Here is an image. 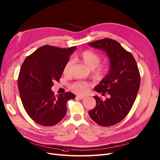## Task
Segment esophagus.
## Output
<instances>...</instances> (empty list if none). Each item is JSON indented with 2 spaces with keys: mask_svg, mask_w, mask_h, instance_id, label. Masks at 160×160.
<instances>
[{
  "mask_svg": "<svg viewBox=\"0 0 160 160\" xmlns=\"http://www.w3.org/2000/svg\"><path fill=\"white\" fill-rule=\"evenodd\" d=\"M76 98H78L79 99H83L86 98V96H82V95H77L76 96Z\"/></svg>",
  "mask_w": 160,
  "mask_h": 160,
  "instance_id": "esophagus-1",
  "label": "esophagus"
}]
</instances>
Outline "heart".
I'll use <instances>...</instances> for the list:
<instances>
[{"label": "heart", "instance_id": "1", "mask_svg": "<svg viewBox=\"0 0 160 160\" xmlns=\"http://www.w3.org/2000/svg\"><path fill=\"white\" fill-rule=\"evenodd\" d=\"M78 59L84 63L87 67L92 70L93 77L97 79L102 78L109 71V66L107 64H99L101 56L97 53L89 50L82 52L78 56ZM72 61H68L63 68V74H68L70 72ZM71 89L74 93L78 94L85 93L89 88L88 82L83 81L75 82L71 85Z\"/></svg>", "mask_w": 160, "mask_h": 160}]
</instances>
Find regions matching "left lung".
I'll return each mask as SVG.
<instances>
[{
  "instance_id": "obj_1",
  "label": "left lung",
  "mask_w": 160,
  "mask_h": 160,
  "mask_svg": "<svg viewBox=\"0 0 160 160\" xmlns=\"http://www.w3.org/2000/svg\"><path fill=\"white\" fill-rule=\"evenodd\" d=\"M89 45L107 52L110 68L108 74L94 88L102 95H110V97L102 100L94 96L96 106L88 113L99 126H113L121 122L133 107L140 87L139 71L133 55L117 41L106 38Z\"/></svg>"
}]
</instances>
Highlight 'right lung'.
I'll list each match as a JSON object with an SVG mask.
<instances>
[{"instance_id": "right-lung-1", "label": "right lung", "mask_w": 160, "mask_h": 160, "mask_svg": "<svg viewBox=\"0 0 160 160\" xmlns=\"http://www.w3.org/2000/svg\"><path fill=\"white\" fill-rule=\"evenodd\" d=\"M76 48L41 46L27 56L21 67L18 80L21 99L27 114L41 126L58 123L66 114L67 101L75 98L70 92L55 95L51 88L59 81Z\"/></svg>"}]
</instances>
